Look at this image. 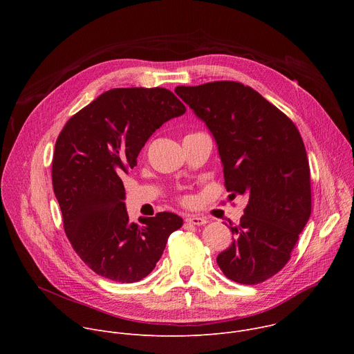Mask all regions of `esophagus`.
I'll return each mask as SVG.
<instances>
[{
    "label": "esophagus",
    "mask_w": 354,
    "mask_h": 354,
    "mask_svg": "<svg viewBox=\"0 0 354 354\" xmlns=\"http://www.w3.org/2000/svg\"><path fill=\"white\" fill-rule=\"evenodd\" d=\"M186 223L193 224V225H205L207 223V218L197 216V214H189V216H186Z\"/></svg>",
    "instance_id": "obj_1"
}]
</instances>
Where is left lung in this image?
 <instances>
[{"label": "left lung", "mask_w": 354, "mask_h": 354, "mask_svg": "<svg viewBox=\"0 0 354 354\" xmlns=\"http://www.w3.org/2000/svg\"><path fill=\"white\" fill-rule=\"evenodd\" d=\"M175 92L213 134L231 196H248L234 241L217 257L223 273L258 284L288 262L311 216L307 151L295 124L259 92L234 81Z\"/></svg>", "instance_id": "8db88e82"}]
</instances>
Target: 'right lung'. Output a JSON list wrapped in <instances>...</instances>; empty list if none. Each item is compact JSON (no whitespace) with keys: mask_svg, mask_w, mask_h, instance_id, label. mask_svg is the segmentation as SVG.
<instances>
[{"mask_svg":"<svg viewBox=\"0 0 354 354\" xmlns=\"http://www.w3.org/2000/svg\"><path fill=\"white\" fill-rule=\"evenodd\" d=\"M186 112L165 88H113L75 113L56 141L52 179L64 231L96 274L134 283L156 268L183 220L168 212L131 223L123 172L137 165L147 140Z\"/></svg>","mask_w":354,"mask_h":354,"instance_id":"obj_1","label":"right lung"}]
</instances>
